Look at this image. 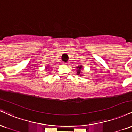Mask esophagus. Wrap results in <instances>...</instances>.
Instances as JSON below:
<instances>
[{"label":"esophagus","instance_id":"esophagus-1","mask_svg":"<svg viewBox=\"0 0 132 132\" xmlns=\"http://www.w3.org/2000/svg\"><path fill=\"white\" fill-rule=\"evenodd\" d=\"M64 64H68V63H67V62H64Z\"/></svg>","mask_w":132,"mask_h":132}]
</instances>
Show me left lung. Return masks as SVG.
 I'll return each instance as SVG.
<instances>
[{"label":"left lung","instance_id":"8db88e82","mask_svg":"<svg viewBox=\"0 0 132 132\" xmlns=\"http://www.w3.org/2000/svg\"><path fill=\"white\" fill-rule=\"evenodd\" d=\"M77 68H79V69H77V74H80V70H81L82 69V66H78V67H77ZM81 76V75H80Z\"/></svg>","mask_w":132,"mask_h":132}]
</instances>
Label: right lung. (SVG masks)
I'll return each instance as SVG.
<instances>
[{
  "instance_id": "obj_1",
  "label": "right lung",
  "mask_w": 132,
  "mask_h": 132,
  "mask_svg": "<svg viewBox=\"0 0 132 132\" xmlns=\"http://www.w3.org/2000/svg\"><path fill=\"white\" fill-rule=\"evenodd\" d=\"M46 69H47V68H46Z\"/></svg>"
}]
</instances>
